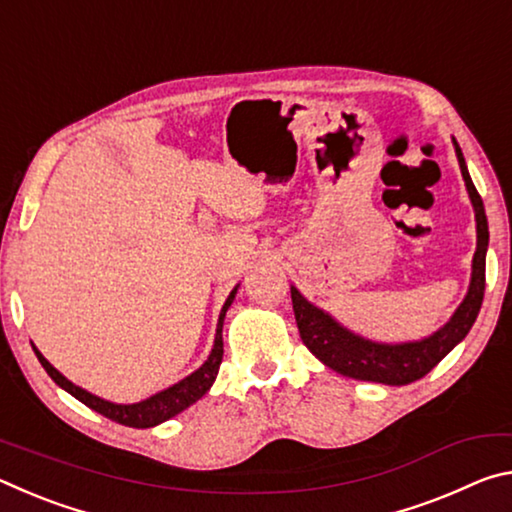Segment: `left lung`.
Wrapping results in <instances>:
<instances>
[{
	"label": "left lung",
	"instance_id": "left-lung-1",
	"mask_svg": "<svg viewBox=\"0 0 512 512\" xmlns=\"http://www.w3.org/2000/svg\"><path fill=\"white\" fill-rule=\"evenodd\" d=\"M456 144V142H454ZM458 164H461L463 180L470 192L474 212H476V253L472 262V284L456 309L454 318L438 329L429 339L404 345H381L372 341H363L354 336L339 323H334L325 311L311 305L300 296L298 289L291 287V302L296 323L300 329V339L307 345L316 359L325 363L327 368L341 372L345 377L377 381V384L404 386L415 379H422L431 368H436L456 343H461L470 327L479 316L483 291H485V248H488V219H485L483 201L472 183L470 173L465 167V158L461 146L456 144Z\"/></svg>",
	"mask_w": 512,
	"mask_h": 512
}]
</instances>
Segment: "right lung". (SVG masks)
<instances>
[{
    "instance_id": "right-lung-1",
    "label": "right lung",
    "mask_w": 512,
    "mask_h": 512,
    "mask_svg": "<svg viewBox=\"0 0 512 512\" xmlns=\"http://www.w3.org/2000/svg\"><path fill=\"white\" fill-rule=\"evenodd\" d=\"M235 293H237V289L230 293L221 309L219 327H216V339H214V348H212L210 359H207L196 372H192V375L185 377L183 381H178V384H173L171 388H167V391H162L158 395L149 397V400L137 402V404H112V402L101 400V397H97V395L83 391V388L74 386L72 381L60 375V372L51 366V363L42 357L36 348L33 350H36L42 368L47 370V375L54 379L60 388H65L69 395H74L76 400L83 402L85 406H90L92 411L106 415L108 420L124 424V427L149 429V427H155V424L173 418V415H178L180 411H185L187 406H192L196 400H201V397L210 391V386L214 384L216 372H219L221 359H223V334H221L223 318H225V311H228V307L232 305V300H235Z\"/></svg>"
}]
</instances>
